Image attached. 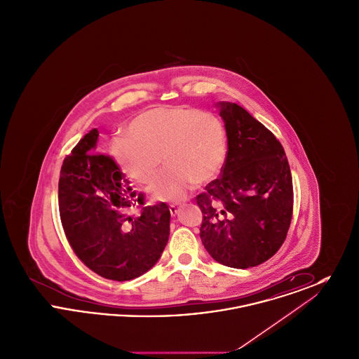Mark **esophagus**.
Segmentation results:
<instances>
[{"mask_svg": "<svg viewBox=\"0 0 359 359\" xmlns=\"http://www.w3.org/2000/svg\"><path fill=\"white\" fill-rule=\"evenodd\" d=\"M170 211H171L172 217H175L177 212H179V205H170Z\"/></svg>", "mask_w": 359, "mask_h": 359, "instance_id": "esophagus-1", "label": "esophagus"}]
</instances>
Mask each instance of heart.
<instances>
[{
	"instance_id": "obj_1",
	"label": "heart",
	"mask_w": 359,
	"mask_h": 359,
	"mask_svg": "<svg viewBox=\"0 0 359 359\" xmlns=\"http://www.w3.org/2000/svg\"><path fill=\"white\" fill-rule=\"evenodd\" d=\"M130 135L116 136L110 154L117 167L140 184L154 179L160 156L167 168L148 188L154 201L176 202L222 170L227 140L222 121L182 106H157L129 122Z\"/></svg>"
}]
</instances>
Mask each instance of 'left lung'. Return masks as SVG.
Segmentation results:
<instances>
[{
  "label": "left lung",
  "instance_id": "1",
  "mask_svg": "<svg viewBox=\"0 0 359 359\" xmlns=\"http://www.w3.org/2000/svg\"><path fill=\"white\" fill-rule=\"evenodd\" d=\"M227 136L221 176L196 196L201 239L217 262L237 269L269 259L287 237L293 210L288 158L280 141L237 103L219 102Z\"/></svg>",
  "mask_w": 359,
  "mask_h": 359
}]
</instances>
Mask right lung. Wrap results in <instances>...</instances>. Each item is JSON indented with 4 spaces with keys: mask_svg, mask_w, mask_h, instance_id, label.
I'll return each instance as SVG.
<instances>
[{
    "mask_svg": "<svg viewBox=\"0 0 359 359\" xmlns=\"http://www.w3.org/2000/svg\"><path fill=\"white\" fill-rule=\"evenodd\" d=\"M100 132L90 130L62 165L59 212L78 258L109 280L126 281L148 272L170 237L165 203L130 210L140 201L130 182L106 154H95Z\"/></svg>",
    "mask_w": 359,
    "mask_h": 359,
    "instance_id": "right-lung-1",
    "label": "right lung"
}]
</instances>
